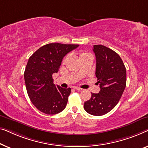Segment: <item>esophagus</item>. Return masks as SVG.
<instances>
[{
    "instance_id": "esophagus-1",
    "label": "esophagus",
    "mask_w": 148,
    "mask_h": 148,
    "mask_svg": "<svg viewBox=\"0 0 148 148\" xmlns=\"http://www.w3.org/2000/svg\"><path fill=\"white\" fill-rule=\"evenodd\" d=\"M74 88L75 89V90H82V88H80V87H78V86H74Z\"/></svg>"
}]
</instances>
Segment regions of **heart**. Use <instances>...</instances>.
<instances>
[{
    "instance_id": "1",
    "label": "heart",
    "mask_w": 148,
    "mask_h": 148,
    "mask_svg": "<svg viewBox=\"0 0 148 148\" xmlns=\"http://www.w3.org/2000/svg\"><path fill=\"white\" fill-rule=\"evenodd\" d=\"M86 55H88V53H85V52H82V53L80 54V58L83 57V56H86Z\"/></svg>"
}]
</instances>
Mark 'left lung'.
<instances>
[{
	"label": "left lung",
	"instance_id": "left-lung-1",
	"mask_svg": "<svg viewBox=\"0 0 148 148\" xmlns=\"http://www.w3.org/2000/svg\"><path fill=\"white\" fill-rule=\"evenodd\" d=\"M96 76L99 93H91L84 108L92 115L101 116L111 111L119 101L126 86V68L118 53L103 45H95Z\"/></svg>",
	"mask_w": 148,
	"mask_h": 148
}]
</instances>
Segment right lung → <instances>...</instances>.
Wrapping results in <instances>:
<instances>
[{"instance_id": "obj_1", "label": "right lung", "mask_w": 148, "mask_h": 148, "mask_svg": "<svg viewBox=\"0 0 148 148\" xmlns=\"http://www.w3.org/2000/svg\"><path fill=\"white\" fill-rule=\"evenodd\" d=\"M78 46L49 43L29 58L24 72L27 92L32 103L42 113L55 115L65 109L71 88L56 86L52 74L58 72L64 56Z\"/></svg>"}]
</instances>
